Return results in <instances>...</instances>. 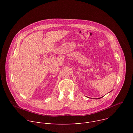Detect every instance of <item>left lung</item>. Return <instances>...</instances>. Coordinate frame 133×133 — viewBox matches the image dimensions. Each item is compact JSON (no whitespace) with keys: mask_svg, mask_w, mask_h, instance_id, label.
Segmentation results:
<instances>
[{"mask_svg":"<svg viewBox=\"0 0 133 133\" xmlns=\"http://www.w3.org/2000/svg\"><path fill=\"white\" fill-rule=\"evenodd\" d=\"M102 97H101V98H102ZM99 98H98V99H99Z\"/></svg>","mask_w":133,"mask_h":133,"instance_id":"left-lung-1","label":"left lung"}]
</instances>
